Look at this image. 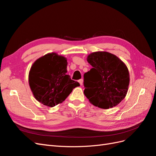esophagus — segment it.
Instances as JSON below:
<instances>
[{
    "label": "esophagus",
    "instance_id": "obj_1",
    "mask_svg": "<svg viewBox=\"0 0 156 156\" xmlns=\"http://www.w3.org/2000/svg\"><path fill=\"white\" fill-rule=\"evenodd\" d=\"M79 83H80V84H81V85L82 86L83 84V79H81L79 80Z\"/></svg>",
    "mask_w": 156,
    "mask_h": 156
}]
</instances>
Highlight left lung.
<instances>
[{
	"label": "left lung",
	"instance_id": "left-lung-1",
	"mask_svg": "<svg viewBox=\"0 0 156 156\" xmlns=\"http://www.w3.org/2000/svg\"><path fill=\"white\" fill-rule=\"evenodd\" d=\"M92 68L84 75V94L90 103L101 108L115 107L125 98L129 84V73L125 63L106 51L89 54Z\"/></svg>",
	"mask_w": 156,
	"mask_h": 156
}]
</instances>
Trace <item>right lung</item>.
Instances as JSON below:
<instances>
[{
    "label": "right lung",
    "mask_w": 156,
    "mask_h": 156,
    "mask_svg": "<svg viewBox=\"0 0 156 156\" xmlns=\"http://www.w3.org/2000/svg\"><path fill=\"white\" fill-rule=\"evenodd\" d=\"M67 59L49 53L33 63L29 73V84L36 100L49 107L62 103L80 84L67 73Z\"/></svg>",
    "instance_id": "add662e5"
}]
</instances>
